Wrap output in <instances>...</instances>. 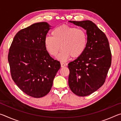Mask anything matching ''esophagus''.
<instances>
[{
	"instance_id": "1",
	"label": "esophagus",
	"mask_w": 121,
	"mask_h": 121,
	"mask_svg": "<svg viewBox=\"0 0 121 121\" xmlns=\"http://www.w3.org/2000/svg\"><path fill=\"white\" fill-rule=\"evenodd\" d=\"M65 66V64L64 63H61V67H64Z\"/></svg>"
}]
</instances>
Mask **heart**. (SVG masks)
Segmentation results:
<instances>
[{
    "label": "heart",
    "mask_w": 121,
    "mask_h": 121,
    "mask_svg": "<svg viewBox=\"0 0 121 121\" xmlns=\"http://www.w3.org/2000/svg\"><path fill=\"white\" fill-rule=\"evenodd\" d=\"M52 35L45 38V47L53 56H56L62 48L57 57L62 62L66 61L71 56L73 58L81 56L86 48L87 35L82 29L62 26L55 28Z\"/></svg>",
    "instance_id": "obj_1"
}]
</instances>
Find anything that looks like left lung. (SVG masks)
Instances as JSON below:
<instances>
[{"label": "left lung", "instance_id": "obj_1", "mask_svg": "<svg viewBox=\"0 0 121 121\" xmlns=\"http://www.w3.org/2000/svg\"><path fill=\"white\" fill-rule=\"evenodd\" d=\"M86 31L87 44L81 56L68 64L69 86L76 95L85 97L102 86L112 62V54L106 35L93 22L69 21Z\"/></svg>", "mask_w": 121, "mask_h": 121}]
</instances>
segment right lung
Masks as SVG:
<instances>
[{"mask_svg":"<svg viewBox=\"0 0 121 121\" xmlns=\"http://www.w3.org/2000/svg\"><path fill=\"white\" fill-rule=\"evenodd\" d=\"M51 27L42 22L21 30L14 37L8 56L13 80L23 92L36 98L50 91L61 67L45 47L44 39Z\"/></svg>","mask_w":121,"mask_h":121,"instance_id":"add662e5","label":"right lung"}]
</instances>
